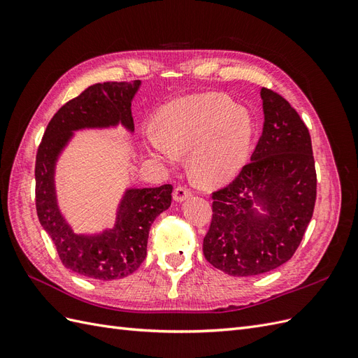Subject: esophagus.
Returning <instances> with one entry per match:
<instances>
[{"label":"esophagus","mask_w":358,"mask_h":358,"mask_svg":"<svg viewBox=\"0 0 358 358\" xmlns=\"http://www.w3.org/2000/svg\"><path fill=\"white\" fill-rule=\"evenodd\" d=\"M191 194H192V191L187 185H179L175 188V191H173V199H175L176 201H183V200H187Z\"/></svg>","instance_id":"1"}]
</instances>
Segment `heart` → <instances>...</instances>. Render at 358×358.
<instances>
[{
    "instance_id": "1",
    "label": "heart",
    "mask_w": 358,
    "mask_h": 358,
    "mask_svg": "<svg viewBox=\"0 0 358 358\" xmlns=\"http://www.w3.org/2000/svg\"><path fill=\"white\" fill-rule=\"evenodd\" d=\"M252 119L222 94H200L166 104L154 116L146 145L173 164L189 152V170L200 183H218L242 169L252 140Z\"/></svg>"
}]
</instances>
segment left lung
<instances>
[{"label":"left lung","mask_w":358,"mask_h":358,"mask_svg":"<svg viewBox=\"0 0 358 358\" xmlns=\"http://www.w3.org/2000/svg\"><path fill=\"white\" fill-rule=\"evenodd\" d=\"M262 99L264 127L251 161L210 194L212 221L203 254L231 276L262 275L287 263L305 236L317 200L308 127L280 94L262 88Z\"/></svg>","instance_id":"left-lung-1"}]
</instances>
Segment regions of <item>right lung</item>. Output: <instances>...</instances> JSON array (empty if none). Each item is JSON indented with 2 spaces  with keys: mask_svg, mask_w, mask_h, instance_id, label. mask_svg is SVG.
<instances>
[{
  "mask_svg": "<svg viewBox=\"0 0 358 358\" xmlns=\"http://www.w3.org/2000/svg\"><path fill=\"white\" fill-rule=\"evenodd\" d=\"M138 80L104 82L90 86L53 115L36 157V209L50 236L61 263L71 272L96 280L121 279L134 273L148 255L149 229L157 216L170 208V183L158 188L129 189L117 212L115 229L101 236H76L64 222L53 189V166L71 131L85 127H109L122 122L134 129L131 100Z\"/></svg>",
  "mask_w": 358,
  "mask_h": 358,
  "instance_id": "add662e5",
  "label": "right lung"
}]
</instances>
